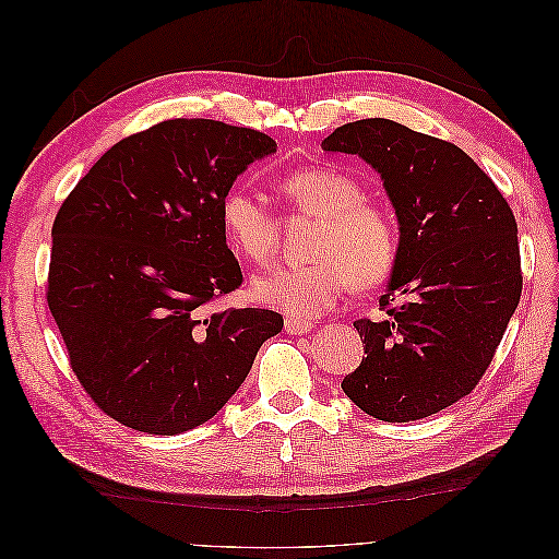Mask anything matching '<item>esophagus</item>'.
Masks as SVG:
<instances>
[{"label":"esophagus","mask_w":559,"mask_h":559,"mask_svg":"<svg viewBox=\"0 0 559 559\" xmlns=\"http://www.w3.org/2000/svg\"><path fill=\"white\" fill-rule=\"evenodd\" d=\"M314 329L312 321H306V319H296V317H286L284 319V331L289 335H306Z\"/></svg>","instance_id":"obj_1"}]
</instances>
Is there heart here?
Here are the masks:
<instances>
[{
  "label": "heart",
  "instance_id": "heart-1",
  "mask_svg": "<svg viewBox=\"0 0 559 559\" xmlns=\"http://www.w3.org/2000/svg\"><path fill=\"white\" fill-rule=\"evenodd\" d=\"M277 191L286 207L319 218L310 238L306 265H284L251 282V296L261 306L296 319L319 317L341 300L349 284L373 289L399 261L401 238L394 216L364 198V186L335 167H306L284 175ZM228 247L242 259L263 265L280 249V222L263 202L242 186H233L218 202Z\"/></svg>",
  "mask_w": 559,
  "mask_h": 559
}]
</instances>
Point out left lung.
I'll use <instances>...</instances> for the list:
<instances>
[{"label":"left lung","instance_id":"left-lung-1","mask_svg":"<svg viewBox=\"0 0 559 559\" xmlns=\"http://www.w3.org/2000/svg\"><path fill=\"white\" fill-rule=\"evenodd\" d=\"M321 146L373 165L401 226L384 319L354 321L366 357L343 392L382 421L441 413L476 389L520 302L513 210L460 146L389 118L347 123Z\"/></svg>","mask_w":559,"mask_h":559}]
</instances>
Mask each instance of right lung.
<instances>
[{"instance_id":"right-lung-1","label":"right lung","mask_w":559,"mask_h":559,"mask_svg":"<svg viewBox=\"0 0 559 559\" xmlns=\"http://www.w3.org/2000/svg\"><path fill=\"white\" fill-rule=\"evenodd\" d=\"M265 132L173 118L114 144L53 222L46 300L95 405L156 436L200 427L238 392L284 326L261 308H216L242 284L218 202Z\"/></svg>"}]
</instances>
